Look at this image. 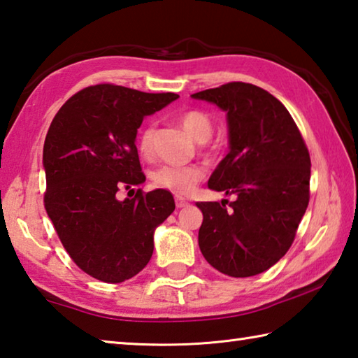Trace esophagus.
I'll return each mask as SVG.
<instances>
[{"instance_id": "1", "label": "esophagus", "mask_w": 358, "mask_h": 358, "mask_svg": "<svg viewBox=\"0 0 358 358\" xmlns=\"http://www.w3.org/2000/svg\"><path fill=\"white\" fill-rule=\"evenodd\" d=\"M175 205H177V208H185L189 205V201L183 197H175Z\"/></svg>"}]
</instances>
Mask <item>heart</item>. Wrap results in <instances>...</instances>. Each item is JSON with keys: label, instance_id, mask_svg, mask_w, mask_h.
<instances>
[{"label": "heart", "instance_id": "1", "mask_svg": "<svg viewBox=\"0 0 358 358\" xmlns=\"http://www.w3.org/2000/svg\"><path fill=\"white\" fill-rule=\"evenodd\" d=\"M180 122L183 128L191 136L194 141L199 144L210 141L213 136V122L210 117L201 111H187L180 117ZM153 136H155V127L147 125L139 133L138 147L139 152L148 157L153 148ZM203 178V171L201 167L191 164V166H171L164 164L158 167L157 171L152 173L153 185L159 187V189H166L169 192L177 194V196H186L189 194L199 181Z\"/></svg>", "mask_w": 358, "mask_h": 358}]
</instances>
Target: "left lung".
Listing matches in <instances>:
<instances>
[{"instance_id":"8db88e82","label":"left lung","mask_w":358,"mask_h":358,"mask_svg":"<svg viewBox=\"0 0 358 358\" xmlns=\"http://www.w3.org/2000/svg\"><path fill=\"white\" fill-rule=\"evenodd\" d=\"M227 113L229 153L208 187L229 200L197 201L203 213L199 247L230 277L268 271L294 241L310 200V155L288 109L268 90L229 83L192 94Z\"/></svg>"}]
</instances>
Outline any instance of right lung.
<instances>
[{
  "label": "right lung",
  "mask_w": 358,
  "mask_h": 358,
  "mask_svg": "<svg viewBox=\"0 0 358 358\" xmlns=\"http://www.w3.org/2000/svg\"><path fill=\"white\" fill-rule=\"evenodd\" d=\"M177 99L96 84L69 99L51 122L43 144L45 210L70 258L96 280L120 283L139 274L152 258L155 230L175 210L166 189H138L125 200L117 192L145 181L138 128Z\"/></svg>",
  "instance_id": "obj_1"
}]
</instances>
